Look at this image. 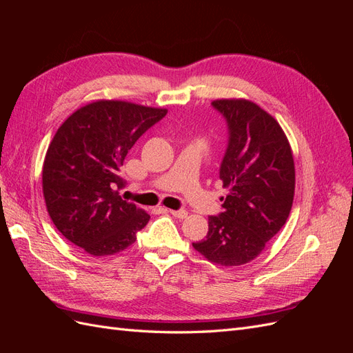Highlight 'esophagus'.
I'll list each match as a JSON object with an SVG mask.
<instances>
[{"mask_svg":"<svg viewBox=\"0 0 353 353\" xmlns=\"http://www.w3.org/2000/svg\"><path fill=\"white\" fill-rule=\"evenodd\" d=\"M166 212L170 213V215H172V216L178 218V219H184V218H187V215H188L187 210H172V209H166Z\"/></svg>","mask_w":353,"mask_h":353,"instance_id":"esophagus-1","label":"esophagus"}]
</instances>
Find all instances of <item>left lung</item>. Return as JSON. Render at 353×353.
Here are the masks:
<instances>
[{
    "label": "left lung",
    "mask_w": 353,
    "mask_h": 353,
    "mask_svg": "<svg viewBox=\"0 0 353 353\" xmlns=\"http://www.w3.org/2000/svg\"><path fill=\"white\" fill-rule=\"evenodd\" d=\"M228 125L219 178L228 190L223 212L209 216L193 248L213 263L239 266L261 254L290 215L294 197L292 147L274 117L243 99L212 101Z\"/></svg>",
    "instance_id": "obj_1"
}]
</instances>
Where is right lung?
<instances>
[{"instance_id": "add662e5", "label": "right lung", "mask_w": 353, "mask_h": 353, "mask_svg": "<svg viewBox=\"0 0 353 353\" xmlns=\"http://www.w3.org/2000/svg\"><path fill=\"white\" fill-rule=\"evenodd\" d=\"M168 113L121 100H99L61 123L42 168L46 206L56 228L91 256H110L137 240L150 215L123 200V160Z\"/></svg>"}]
</instances>
